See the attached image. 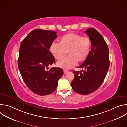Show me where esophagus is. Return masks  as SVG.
<instances>
[{
  "label": "esophagus",
  "mask_w": 127,
  "mask_h": 127,
  "mask_svg": "<svg viewBox=\"0 0 127 127\" xmlns=\"http://www.w3.org/2000/svg\"><path fill=\"white\" fill-rule=\"evenodd\" d=\"M68 72V70H64V74H65V73H67Z\"/></svg>",
  "instance_id": "obj_1"
}]
</instances>
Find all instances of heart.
I'll return each mask as SVG.
<instances>
[{"label":"heart","instance_id":"b5f03b06","mask_svg":"<svg viewBox=\"0 0 127 127\" xmlns=\"http://www.w3.org/2000/svg\"><path fill=\"white\" fill-rule=\"evenodd\" d=\"M92 42L87 37L75 33H69L61 37L59 44L52 43L49 51L57 60L62 59L66 54L67 57L57 63V66L63 69H70L75 66L77 62L81 63L87 59L91 50Z\"/></svg>","mask_w":127,"mask_h":127}]
</instances>
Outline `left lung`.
I'll list each match as a JSON object with an SVG mask.
<instances>
[{
    "label": "left lung",
    "instance_id": "obj_1",
    "mask_svg": "<svg viewBox=\"0 0 127 127\" xmlns=\"http://www.w3.org/2000/svg\"><path fill=\"white\" fill-rule=\"evenodd\" d=\"M85 32L91 40V51L86 61L78 67L84 70L73 71L74 78L71 85L76 93L88 95L95 92L103 82L110 67V60L109 50L101 34L92 28Z\"/></svg>",
    "mask_w": 127,
    "mask_h": 127
}]
</instances>
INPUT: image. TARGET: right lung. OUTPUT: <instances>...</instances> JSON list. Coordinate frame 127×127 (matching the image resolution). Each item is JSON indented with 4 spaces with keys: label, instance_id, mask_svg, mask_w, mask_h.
Listing matches in <instances>:
<instances>
[{
    "label": "right lung",
    "instance_id": "1",
    "mask_svg": "<svg viewBox=\"0 0 127 127\" xmlns=\"http://www.w3.org/2000/svg\"><path fill=\"white\" fill-rule=\"evenodd\" d=\"M57 37L55 31L35 29L20 45L17 63L22 77L31 91L40 95L55 91L63 74V69L59 67L46 70L55 62L49 47Z\"/></svg>",
    "mask_w": 127,
    "mask_h": 127
}]
</instances>
